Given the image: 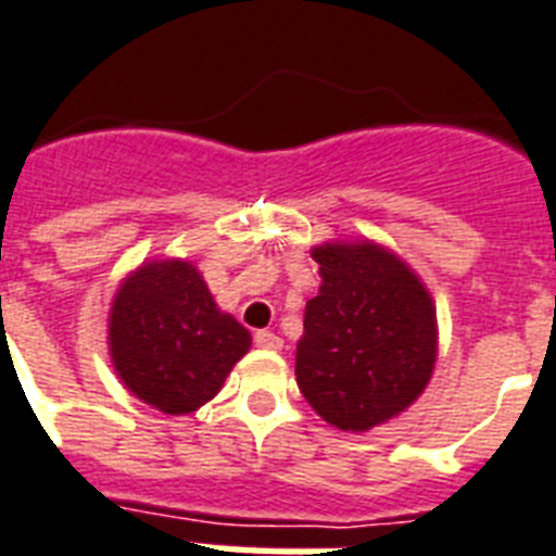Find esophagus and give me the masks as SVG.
Segmentation results:
<instances>
[{"instance_id":"esophagus-1","label":"esophagus","mask_w":556,"mask_h":556,"mask_svg":"<svg viewBox=\"0 0 556 556\" xmlns=\"http://www.w3.org/2000/svg\"><path fill=\"white\" fill-rule=\"evenodd\" d=\"M254 344L263 350H282V339L274 330H256Z\"/></svg>"}]
</instances>
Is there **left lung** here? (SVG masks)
Masks as SVG:
<instances>
[{
	"mask_svg": "<svg viewBox=\"0 0 556 556\" xmlns=\"http://www.w3.org/2000/svg\"><path fill=\"white\" fill-rule=\"evenodd\" d=\"M321 286L305 305L296 384L342 432L393 421L427 390L438 358V316L421 277L372 240L311 249Z\"/></svg>",
	"mask_w": 556,
	"mask_h": 556,
	"instance_id": "obj_1",
	"label": "left lung"
}]
</instances>
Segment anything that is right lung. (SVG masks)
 Instances as JSON below:
<instances>
[{
	"mask_svg": "<svg viewBox=\"0 0 556 556\" xmlns=\"http://www.w3.org/2000/svg\"><path fill=\"white\" fill-rule=\"evenodd\" d=\"M121 384L166 415H189L220 393L251 333L220 311L198 265L147 260L121 279L106 319Z\"/></svg>",
	"mask_w": 556,
	"mask_h": 556,
	"instance_id": "1",
	"label": "right lung"
}]
</instances>
